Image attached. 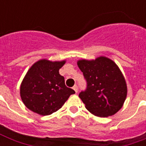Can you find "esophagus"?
Here are the masks:
<instances>
[{"mask_svg": "<svg viewBox=\"0 0 146 146\" xmlns=\"http://www.w3.org/2000/svg\"><path fill=\"white\" fill-rule=\"evenodd\" d=\"M73 90L75 91V92H76V93H77V92H78V88H77V86L74 85L73 86Z\"/></svg>", "mask_w": 146, "mask_h": 146, "instance_id": "1", "label": "esophagus"}]
</instances>
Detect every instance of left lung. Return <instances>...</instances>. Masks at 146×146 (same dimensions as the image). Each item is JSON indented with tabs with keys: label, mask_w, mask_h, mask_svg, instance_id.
<instances>
[{
	"label": "left lung",
	"mask_w": 146,
	"mask_h": 146,
	"mask_svg": "<svg viewBox=\"0 0 146 146\" xmlns=\"http://www.w3.org/2000/svg\"><path fill=\"white\" fill-rule=\"evenodd\" d=\"M77 66L87 81L79 94L90 113L99 117L113 116L122 108L127 88L119 67L113 60L100 56L95 60L81 59Z\"/></svg>",
	"instance_id": "1"
}]
</instances>
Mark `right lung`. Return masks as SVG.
I'll return each mask as SVG.
<instances>
[{
  "instance_id": "add662e5",
  "label": "right lung",
  "mask_w": 146,
  "mask_h": 146,
  "mask_svg": "<svg viewBox=\"0 0 146 146\" xmlns=\"http://www.w3.org/2000/svg\"><path fill=\"white\" fill-rule=\"evenodd\" d=\"M66 61L41 59L30 67L20 86L24 105L34 113L48 116L62 108L70 95L75 94L67 88L58 70Z\"/></svg>"
}]
</instances>
